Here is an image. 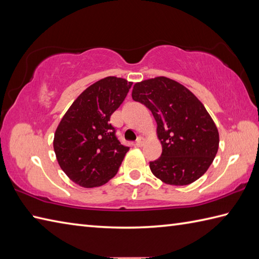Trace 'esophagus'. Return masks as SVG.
Returning <instances> with one entry per match:
<instances>
[{
  "instance_id": "obj_1",
  "label": "esophagus",
  "mask_w": 259,
  "mask_h": 259,
  "mask_svg": "<svg viewBox=\"0 0 259 259\" xmlns=\"http://www.w3.org/2000/svg\"><path fill=\"white\" fill-rule=\"evenodd\" d=\"M145 142H146V139L144 138V137H139V138L137 139V146L142 147L145 145Z\"/></svg>"
}]
</instances>
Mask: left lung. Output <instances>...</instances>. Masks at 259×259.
Returning a JSON list of instances; mask_svg holds the SVG:
<instances>
[{
  "label": "left lung",
  "mask_w": 259,
  "mask_h": 259,
  "mask_svg": "<svg viewBox=\"0 0 259 259\" xmlns=\"http://www.w3.org/2000/svg\"><path fill=\"white\" fill-rule=\"evenodd\" d=\"M133 99L151 110L162 153L150 162L162 183L187 186L210 167L219 147V134L210 114L194 93L166 76L137 82Z\"/></svg>",
  "instance_id": "obj_1"
}]
</instances>
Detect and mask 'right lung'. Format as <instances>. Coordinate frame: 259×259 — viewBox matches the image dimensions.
I'll return each mask as SVG.
<instances>
[{
  "label": "right lung",
  "instance_id": "1",
  "mask_svg": "<svg viewBox=\"0 0 259 259\" xmlns=\"http://www.w3.org/2000/svg\"><path fill=\"white\" fill-rule=\"evenodd\" d=\"M133 82L107 76L75 99L54 134L53 149L64 174L84 188L112 179L129 147L120 144L109 122L123 102Z\"/></svg>",
  "mask_w": 259,
  "mask_h": 259
}]
</instances>
